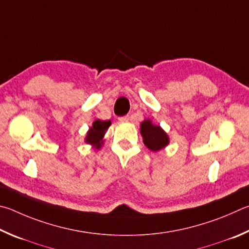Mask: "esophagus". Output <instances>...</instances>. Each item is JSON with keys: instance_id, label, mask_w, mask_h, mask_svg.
I'll list each match as a JSON object with an SVG mask.
<instances>
[{"instance_id": "1", "label": "esophagus", "mask_w": 249, "mask_h": 249, "mask_svg": "<svg viewBox=\"0 0 249 249\" xmlns=\"http://www.w3.org/2000/svg\"><path fill=\"white\" fill-rule=\"evenodd\" d=\"M118 120H119L120 122H128L130 120V117L128 115L124 116V117H119L118 118Z\"/></svg>"}]
</instances>
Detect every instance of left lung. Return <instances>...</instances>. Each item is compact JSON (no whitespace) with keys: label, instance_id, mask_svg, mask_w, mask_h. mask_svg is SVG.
Wrapping results in <instances>:
<instances>
[{"label":"left lung","instance_id":"left-lung-1","mask_svg":"<svg viewBox=\"0 0 249 249\" xmlns=\"http://www.w3.org/2000/svg\"><path fill=\"white\" fill-rule=\"evenodd\" d=\"M140 133L143 138V143L147 149L159 152L169 144V137L162 127L153 124L151 119H144L140 124Z\"/></svg>","mask_w":249,"mask_h":249}]
</instances>
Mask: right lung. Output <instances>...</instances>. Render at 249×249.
Here are the masks:
<instances>
[{
  "label": "right lung",
  "mask_w": 249,
  "mask_h": 249,
  "mask_svg": "<svg viewBox=\"0 0 249 249\" xmlns=\"http://www.w3.org/2000/svg\"><path fill=\"white\" fill-rule=\"evenodd\" d=\"M111 125L110 120L97 119L93 122L91 127L89 129L85 137L86 144L91 145L95 150H99L104 144V137L108 128Z\"/></svg>",
  "instance_id": "obj_1"
}]
</instances>
